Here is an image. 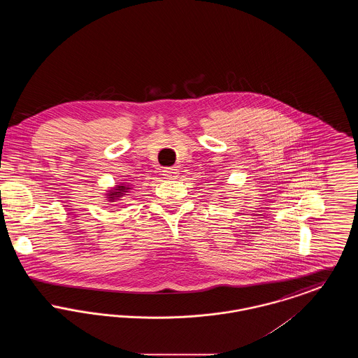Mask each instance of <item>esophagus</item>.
<instances>
[{"label": "esophagus", "mask_w": 358, "mask_h": 358, "mask_svg": "<svg viewBox=\"0 0 358 358\" xmlns=\"http://www.w3.org/2000/svg\"><path fill=\"white\" fill-rule=\"evenodd\" d=\"M164 176L165 177H168V178H171V180H174L176 177H177V174H178V169L176 168V166H169V168H164Z\"/></svg>", "instance_id": "34e87169"}]
</instances>
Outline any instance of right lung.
<instances>
[{
	"label": "right lung",
	"instance_id": "add662e5",
	"mask_svg": "<svg viewBox=\"0 0 358 358\" xmlns=\"http://www.w3.org/2000/svg\"><path fill=\"white\" fill-rule=\"evenodd\" d=\"M124 190H126V187H120L115 192H111V194H108V196H110V200H115L120 194H123Z\"/></svg>",
	"mask_w": 358,
	"mask_h": 358
}]
</instances>
